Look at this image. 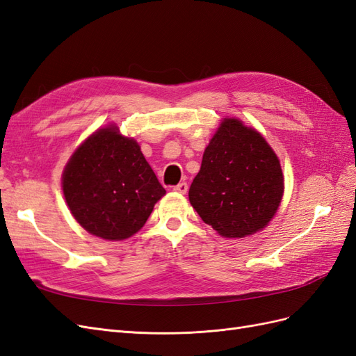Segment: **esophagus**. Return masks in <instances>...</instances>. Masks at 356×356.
<instances>
[{
    "instance_id": "1",
    "label": "esophagus",
    "mask_w": 356,
    "mask_h": 356,
    "mask_svg": "<svg viewBox=\"0 0 356 356\" xmlns=\"http://www.w3.org/2000/svg\"><path fill=\"white\" fill-rule=\"evenodd\" d=\"M174 190H175L177 193H181V195H186L187 190H188L187 182H179L178 186H175V187H174Z\"/></svg>"
}]
</instances>
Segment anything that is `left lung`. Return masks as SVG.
<instances>
[{"mask_svg":"<svg viewBox=\"0 0 356 356\" xmlns=\"http://www.w3.org/2000/svg\"><path fill=\"white\" fill-rule=\"evenodd\" d=\"M282 195L284 175L272 147L238 118H224L190 186L191 207L224 238H245L266 227Z\"/></svg>","mask_w":356,"mask_h":356,"instance_id":"obj_1","label":"left lung"}]
</instances>
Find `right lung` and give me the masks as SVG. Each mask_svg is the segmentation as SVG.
I'll return each instance as SVG.
<instances>
[{
    "instance_id": "right-lung-1",
    "label": "right lung",
    "mask_w": 356,
    "mask_h": 356,
    "mask_svg": "<svg viewBox=\"0 0 356 356\" xmlns=\"http://www.w3.org/2000/svg\"><path fill=\"white\" fill-rule=\"evenodd\" d=\"M62 190L81 227L106 241H123L141 230L166 195L138 143L114 124L75 149L63 169Z\"/></svg>"
}]
</instances>
